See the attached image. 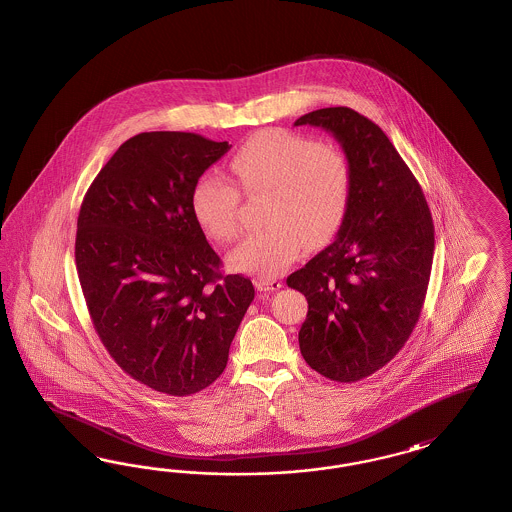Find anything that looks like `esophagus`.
I'll return each mask as SVG.
<instances>
[{
    "instance_id": "obj_1",
    "label": "esophagus",
    "mask_w": 512,
    "mask_h": 512,
    "mask_svg": "<svg viewBox=\"0 0 512 512\" xmlns=\"http://www.w3.org/2000/svg\"><path fill=\"white\" fill-rule=\"evenodd\" d=\"M255 287L263 293H270V291H278L283 287V283L279 279L270 278H257L255 279Z\"/></svg>"
}]
</instances>
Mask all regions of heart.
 Segmentation results:
<instances>
[{"mask_svg": "<svg viewBox=\"0 0 512 512\" xmlns=\"http://www.w3.org/2000/svg\"><path fill=\"white\" fill-rule=\"evenodd\" d=\"M231 171L246 197H264L263 221L268 225L229 253L227 261L236 272L274 278L295 261L304 244L315 248L340 229L353 186L351 159L340 146L268 129L234 154ZM236 186L217 174H202L191 191L197 223L223 244L233 242L240 231L242 195Z\"/></svg>", "mask_w": 512, "mask_h": 512, "instance_id": "heart-1", "label": "heart"}]
</instances>
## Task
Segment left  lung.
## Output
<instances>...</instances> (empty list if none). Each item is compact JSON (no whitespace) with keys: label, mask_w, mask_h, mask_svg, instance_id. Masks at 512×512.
<instances>
[{"label":"left lung","mask_w":512,"mask_h":512,"mask_svg":"<svg viewBox=\"0 0 512 512\" xmlns=\"http://www.w3.org/2000/svg\"><path fill=\"white\" fill-rule=\"evenodd\" d=\"M353 167L336 240L287 278L308 300L300 353L330 381L355 383L400 353L419 321L434 261V221L383 129L347 107L313 110Z\"/></svg>","instance_id":"8db88e82"}]
</instances>
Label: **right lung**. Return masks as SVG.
<instances>
[{
	"label": "right lung",
	"instance_id": "right-lung-1",
	"mask_svg": "<svg viewBox=\"0 0 512 512\" xmlns=\"http://www.w3.org/2000/svg\"><path fill=\"white\" fill-rule=\"evenodd\" d=\"M229 150L195 133L135 135L78 214L75 261L93 328L127 375L169 396L223 373L255 296L251 279L219 272L191 210L195 182Z\"/></svg>",
	"mask_w": 512,
	"mask_h": 512
}]
</instances>
